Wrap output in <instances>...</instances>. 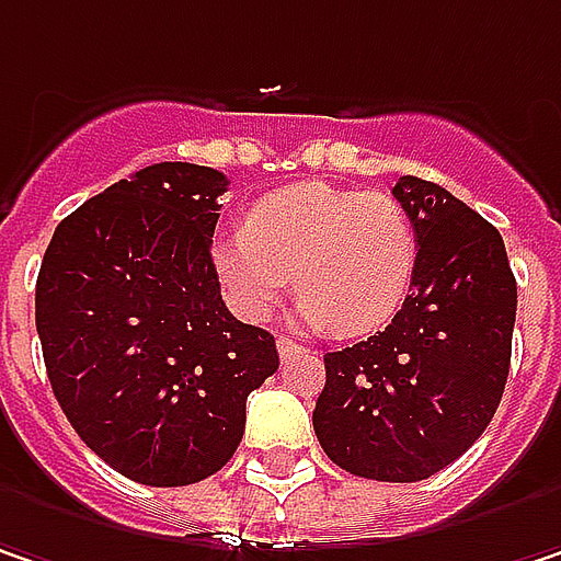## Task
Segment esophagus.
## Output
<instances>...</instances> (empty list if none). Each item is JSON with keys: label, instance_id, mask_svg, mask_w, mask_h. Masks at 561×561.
<instances>
[{"label": "esophagus", "instance_id": "obj_1", "mask_svg": "<svg viewBox=\"0 0 561 561\" xmlns=\"http://www.w3.org/2000/svg\"><path fill=\"white\" fill-rule=\"evenodd\" d=\"M276 346H279L282 359H291V356H298V353L305 350L301 343H295V340H288V336H279V340H276Z\"/></svg>", "mask_w": 561, "mask_h": 561}]
</instances>
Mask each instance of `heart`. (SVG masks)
<instances>
[{
	"mask_svg": "<svg viewBox=\"0 0 561 561\" xmlns=\"http://www.w3.org/2000/svg\"><path fill=\"white\" fill-rule=\"evenodd\" d=\"M417 228L385 192L301 182L260 198L247 230L215 240V273L243 318H266L291 285L298 314L340 336L388 324L417 273Z\"/></svg>",
	"mask_w": 561,
	"mask_h": 561,
	"instance_id": "b5f03b06",
	"label": "heart"
}]
</instances>
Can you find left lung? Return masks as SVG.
<instances>
[{
    "label": "left lung",
    "mask_w": 561,
    "mask_h": 561,
    "mask_svg": "<svg viewBox=\"0 0 561 561\" xmlns=\"http://www.w3.org/2000/svg\"><path fill=\"white\" fill-rule=\"evenodd\" d=\"M391 195L417 228V273L385 331L324 356L314 433L350 476L421 482L459 459L501 404L517 282L497 228L466 202L417 176Z\"/></svg>",
    "instance_id": "obj_1"
}]
</instances>
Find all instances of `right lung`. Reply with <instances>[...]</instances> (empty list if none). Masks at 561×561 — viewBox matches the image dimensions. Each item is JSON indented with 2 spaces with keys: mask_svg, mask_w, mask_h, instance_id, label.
Returning a JSON list of instances; mask_svg holds the SVG:
<instances>
[{
  "mask_svg": "<svg viewBox=\"0 0 561 561\" xmlns=\"http://www.w3.org/2000/svg\"><path fill=\"white\" fill-rule=\"evenodd\" d=\"M228 176L153 163L64 218L34 288L50 388L79 439L125 479L176 488L225 469L247 394L279 369L211 263Z\"/></svg>",
  "mask_w": 561,
  "mask_h": 561,
  "instance_id": "1",
  "label": "right lung"
}]
</instances>
